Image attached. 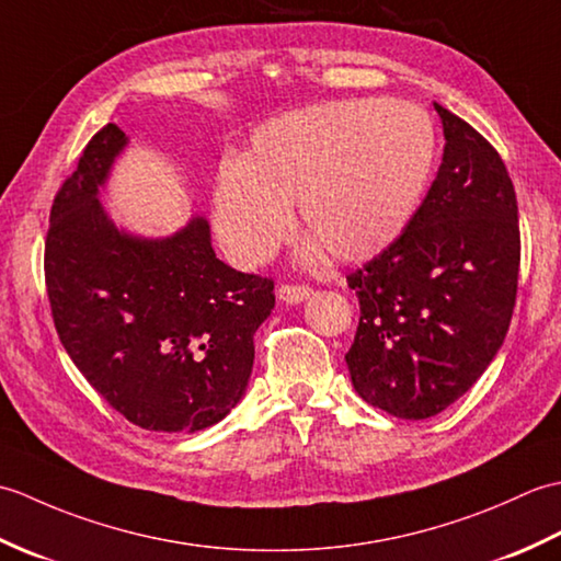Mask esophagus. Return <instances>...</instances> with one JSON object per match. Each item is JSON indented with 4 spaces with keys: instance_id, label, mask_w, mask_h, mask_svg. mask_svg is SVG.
<instances>
[{
    "instance_id": "obj_1",
    "label": "esophagus",
    "mask_w": 561,
    "mask_h": 561,
    "mask_svg": "<svg viewBox=\"0 0 561 561\" xmlns=\"http://www.w3.org/2000/svg\"><path fill=\"white\" fill-rule=\"evenodd\" d=\"M311 294H313V289L306 287V284H282V287L277 289L279 301H284V304H301Z\"/></svg>"
}]
</instances>
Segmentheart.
<instances>
[{"label": "heart", "mask_w": 561, "mask_h": 561, "mask_svg": "<svg viewBox=\"0 0 561 561\" xmlns=\"http://www.w3.org/2000/svg\"><path fill=\"white\" fill-rule=\"evenodd\" d=\"M436 159L432 117L410 101H337L274 117L221 165L214 224L238 267L301 229L340 262L383 253L414 219Z\"/></svg>", "instance_id": "1"}]
</instances>
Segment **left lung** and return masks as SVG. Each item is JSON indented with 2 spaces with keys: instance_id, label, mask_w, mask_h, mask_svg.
I'll return each mask as SVG.
<instances>
[{
  "instance_id": "8db88e82",
  "label": "left lung",
  "mask_w": 561,
  "mask_h": 561,
  "mask_svg": "<svg viewBox=\"0 0 561 561\" xmlns=\"http://www.w3.org/2000/svg\"><path fill=\"white\" fill-rule=\"evenodd\" d=\"M444 159L396 243L347 277L359 328L344 354L354 390L400 420H426L492 364L518 289L516 190L478 129L434 103Z\"/></svg>"
}]
</instances>
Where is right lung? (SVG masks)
Masks as SVG:
<instances>
[{
	"label": "right lung",
	"instance_id": "1",
	"mask_svg": "<svg viewBox=\"0 0 561 561\" xmlns=\"http://www.w3.org/2000/svg\"><path fill=\"white\" fill-rule=\"evenodd\" d=\"M127 145L108 123L55 195L45 284L59 342L93 390L149 432H199L243 398L274 282L217 257L207 219L169 238L117 231L99 187Z\"/></svg>",
	"mask_w": 561,
	"mask_h": 561
}]
</instances>
